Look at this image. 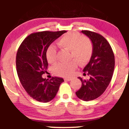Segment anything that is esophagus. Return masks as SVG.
Listing matches in <instances>:
<instances>
[{
  "instance_id": "1",
  "label": "esophagus",
  "mask_w": 129,
  "mask_h": 129,
  "mask_svg": "<svg viewBox=\"0 0 129 129\" xmlns=\"http://www.w3.org/2000/svg\"><path fill=\"white\" fill-rule=\"evenodd\" d=\"M64 80L66 81H70L72 80V78H65Z\"/></svg>"
}]
</instances>
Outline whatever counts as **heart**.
Segmentation results:
<instances>
[{
    "mask_svg": "<svg viewBox=\"0 0 129 129\" xmlns=\"http://www.w3.org/2000/svg\"><path fill=\"white\" fill-rule=\"evenodd\" d=\"M57 45L62 49L70 51L69 57L73 59L79 64L87 63L91 58L93 53L92 43L86 38H82L79 33H68L57 41ZM56 49L51 45L46 51V58L50 63L56 61ZM77 67L75 60L61 62L53 67L54 73L57 76L69 77L72 75Z\"/></svg>",
    "mask_w": 129,
    "mask_h": 129,
    "instance_id": "heart-1",
    "label": "heart"
}]
</instances>
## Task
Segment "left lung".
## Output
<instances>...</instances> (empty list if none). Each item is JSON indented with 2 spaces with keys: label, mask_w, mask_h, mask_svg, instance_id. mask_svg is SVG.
Returning <instances> with one entry per match:
<instances>
[{
  "label": "left lung",
  "mask_w": 129,
  "mask_h": 129,
  "mask_svg": "<svg viewBox=\"0 0 129 129\" xmlns=\"http://www.w3.org/2000/svg\"><path fill=\"white\" fill-rule=\"evenodd\" d=\"M81 32L91 40L93 53L83 70L84 75H88L89 79L78 78L82 85L76 94L81 100L88 101L100 96L110 84L115 68V56L110 45L103 36L88 30Z\"/></svg>",
  "instance_id": "left-lung-1"
}]
</instances>
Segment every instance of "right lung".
Masks as SVG:
<instances>
[{
  "instance_id": "right-lung-1",
  "label": "right lung",
  "mask_w": 129,
  "mask_h": 129,
  "mask_svg": "<svg viewBox=\"0 0 129 129\" xmlns=\"http://www.w3.org/2000/svg\"><path fill=\"white\" fill-rule=\"evenodd\" d=\"M66 33L41 31L28 36L20 44L16 55V70L20 82L34 100L47 103L56 96L62 78L53 77L50 80L42 75L48 68L46 51L53 42Z\"/></svg>"
}]
</instances>
